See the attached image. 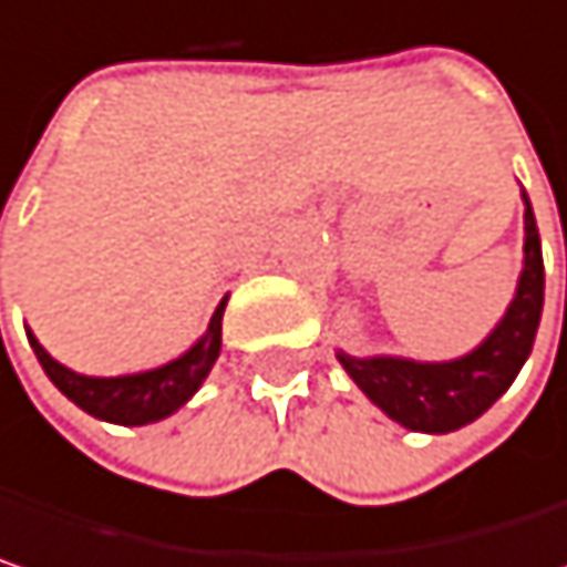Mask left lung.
<instances>
[{
  "label": "left lung",
  "instance_id": "left-lung-1",
  "mask_svg": "<svg viewBox=\"0 0 567 567\" xmlns=\"http://www.w3.org/2000/svg\"><path fill=\"white\" fill-rule=\"evenodd\" d=\"M523 272L516 295L496 328L474 350L454 360H409V357H350L337 350L347 377L363 389V395L380 405L392 422L409 432L447 435L474 419H481L489 405L513 386L523 363L533 353V340L539 331L542 301H545V269H542V243L533 204L523 190Z\"/></svg>",
  "mask_w": 567,
  "mask_h": 567
}]
</instances>
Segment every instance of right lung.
I'll return each instance as SVG.
<instances>
[{"instance_id":"1","label":"right lung","mask_w":567,"mask_h":567,"mask_svg":"<svg viewBox=\"0 0 567 567\" xmlns=\"http://www.w3.org/2000/svg\"><path fill=\"white\" fill-rule=\"evenodd\" d=\"M224 308H227V298L217 305L200 340L190 343L181 357L162 363V367H152L142 373H123V377L78 373V370L58 363L38 343V337L28 328L25 331L28 343H31L38 363L44 367L48 380L86 415H93L100 422H113V425H152V422L175 415L214 370V363L220 357V343H224Z\"/></svg>"}]
</instances>
